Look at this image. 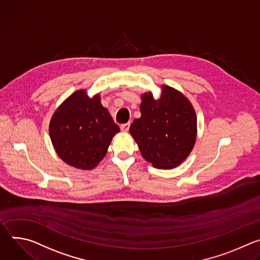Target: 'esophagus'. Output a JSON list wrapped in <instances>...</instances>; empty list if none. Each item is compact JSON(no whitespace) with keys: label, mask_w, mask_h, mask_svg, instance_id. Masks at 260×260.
I'll return each mask as SVG.
<instances>
[{"label":"esophagus","mask_w":260,"mask_h":260,"mask_svg":"<svg viewBox=\"0 0 260 260\" xmlns=\"http://www.w3.org/2000/svg\"><path fill=\"white\" fill-rule=\"evenodd\" d=\"M129 128H130V123H126V124L121 125V130H122L123 132H128V131H129Z\"/></svg>","instance_id":"34e87169"}]
</instances>
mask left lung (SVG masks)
I'll return each mask as SVG.
<instances>
[{
    "label": "left lung",
    "instance_id": "1",
    "mask_svg": "<svg viewBox=\"0 0 260 260\" xmlns=\"http://www.w3.org/2000/svg\"><path fill=\"white\" fill-rule=\"evenodd\" d=\"M159 99L141 94V117L130 126L142 157L158 169H173L189 155L197 139V115L178 90L162 85Z\"/></svg>",
    "mask_w": 260,
    "mask_h": 260
}]
</instances>
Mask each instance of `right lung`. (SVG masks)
<instances>
[{"instance_id":"add662e5","label":"right lung","mask_w":260,"mask_h":260,"mask_svg":"<svg viewBox=\"0 0 260 260\" xmlns=\"http://www.w3.org/2000/svg\"><path fill=\"white\" fill-rule=\"evenodd\" d=\"M120 128L103 108L100 95L89 97L85 89L70 95L56 109L49 134L58 157L81 170L95 168L105 158Z\"/></svg>"}]
</instances>
